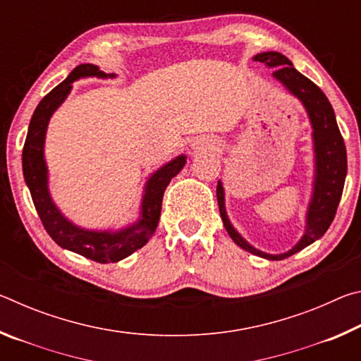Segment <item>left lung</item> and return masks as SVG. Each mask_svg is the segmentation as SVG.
Instances as JSON below:
<instances>
[{"mask_svg":"<svg viewBox=\"0 0 361 361\" xmlns=\"http://www.w3.org/2000/svg\"><path fill=\"white\" fill-rule=\"evenodd\" d=\"M253 59L256 62L264 63L267 68H277L272 73L274 79H277L291 95H295L302 103L305 113L309 116L310 126H312L314 183L312 195H310L307 213H305L304 234L288 252L279 255L261 252V250L250 245L237 232L234 226L231 224V219L226 213L224 188L221 180L218 181L216 186V199L224 228L237 245L245 250V252L261 256L264 259L280 261L301 252L310 243L319 240L328 231L329 224L333 223L342 189H344L347 175V152L338 122H336L334 109L319 85H315L310 79L301 75L283 54L269 51L256 54Z\"/></svg>","mask_w":361,"mask_h":361,"instance_id":"8db88e82","label":"left lung"}]
</instances>
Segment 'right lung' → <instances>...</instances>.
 Returning <instances> with one entry per match:
<instances>
[{"instance_id": "obj_1", "label": "right lung", "mask_w": 361, "mask_h": 361, "mask_svg": "<svg viewBox=\"0 0 361 361\" xmlns=\"http://www.w3.org/2000/svg\"><path fill=\"white\" fill-rule=\"evenodd\" d=\"M81 78H116L114 73L102 71L92 63H82L73 70L63 82L52 89L36 106L28 126L25 145L22 151L23 178L32 194L35 209L42 226L52 240L65 250L75 252L102 264L118 262L148 243L157 228L161 216L162 197L170 180L185 167L186 156H176L166 166L157 169L146 181L143 189L140 218L119 231H94L79 228L60 212L49 192V172L44 159V143L49 121L71 92L73 82Z\"/></svg>"}]
</instances>
